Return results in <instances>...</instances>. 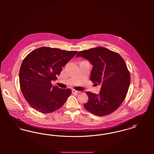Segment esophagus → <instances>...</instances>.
Here are the masks:
<instances>
[{"label": "esophagus", "instance_id": "obj_1", "mask_svg": "<svg viewBox=\"0 0 154 154\" xmlns=\"http://www.w3.org/2000/svg\"><path fill=\"white\" fill-rule=\"evenodd\" d=\"M72 93H75V94H79V93H80V91H76V90H75V89H72Z\"/></svg>", "mask_w": 154, "mask_h": 154}]
</instances>
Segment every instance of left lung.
<instances>
[{
	"label": "left lung",
	"mask_w": 154,
	"mask_h": 154,
	"mask_svg": "<svg viewBox=\"0 0 154 154\" xmlns=\"http://www.w3.org/2000/svg\"><path fill=\"white\" fill-rule=\"evenodd\" d=\"M76 57L87 59L92 63L91 81L101 86L99 95L86 92L89 99L84 108L98 116L116 111L124 102L131 82L124 60L119 54L102 47L81 51Z\"/></svg>",
	"instance_id": "1"
}]
</instances>
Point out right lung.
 Listing matches in <instances>:
<instances>
[{
  "instance_id": "add662e5",
  "label": "right lung",
  "mask_w": 154,
  "mask_h": 154,
  "mask_svg": "<svg viewBox=\"0 0 154 154\" xmlns=\"http://www.w3.org/2000/svg\"><path fill=\"white\" fill-rule=\"evenodd\" d=\"M77 53L51 47H40L30 52L22 61L19 73L22 94L30 106L47 114L60 109L71 95L70 89L52 86L62 67Z\"/></svg>"
}]
</instances>
